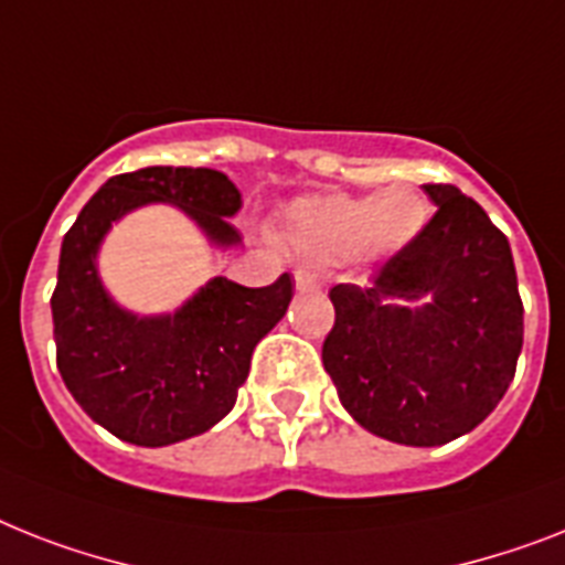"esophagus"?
I'll use <instances>...</instances> for the list:
<instances>
[{
  "label": "esophagus",
  "instance_id": "obj_1",
  "mask_svg": "<svg viewBox=\"0 0 565 565\" xmlns=\"http://www.w3.org/2000/svg\"><path fill=\"white\" fill-rule=\"evenodd\" d=\"M322 287V278L310 269H296V290L298 292H310V290H319Z\"/></svg>",
  "mask_w": 565,
  "mask_h": 565
}]
</instances>
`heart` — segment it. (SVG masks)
<instances>
[{"label": "heart", "mask_w": 565, "mask_h": 565, "mask_svg": "<svg viewBox=\"0 0 565 565\" xmlns=\"http://www.w3.org/2000/svg\"><path fill=\"white\" fill-rule=\"evenodd\" d=\"M426 220L429 205L409 185L386 188L383 194H313L284 209L281 237L316 258L394 255L424 232Z\"/></svg>", "instance_id": "obj_1"}]
</instances>
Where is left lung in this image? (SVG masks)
Returning <instances> with one entry per match:
<instances>
[{
	"mask_svg": "<svg viewBox=\"0 0 565 565\" xmlns=\"http://www.w3.org/2000/svg\"><path fill=\"white\" fill-rule=\"evenodd\" d=\"M438 205L415 241L371 278L337 284L324 371L362 429L441 447L484 420L522 351V298L508 237L456 185H424Z\"/></svg>",
	"mask_w": 565,
	"mask_h": 565,
	"instance_id": "left-lung-1",
	"label": "left lung"
}]
</instances>
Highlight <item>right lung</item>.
Listing matches in <instances>:
<instances>
[{
    "instance_id": "add662e5",
    "label": "right lung",
    "mask_w": 565,
    "mask_h": 565,
    "mask_svg": "<svg viewBox=\"0 0 565 565\" xmlns=\"http://www.w3.org/2000/svg\"><path fill=\"white\" fill-rule=\"evenodd\" d=\"M153 203L177 205L214 249L241 246L228 217L243 200L226 173L171 164L118 173L63 237L52 296L60 377L95 424L136 447H168L220 424L249 377L252 351L292 298L287 273L269 287L217 275L173 313L118 305L98 275L100 243L124 214Z\"/></svg>"
}]
</instances>
